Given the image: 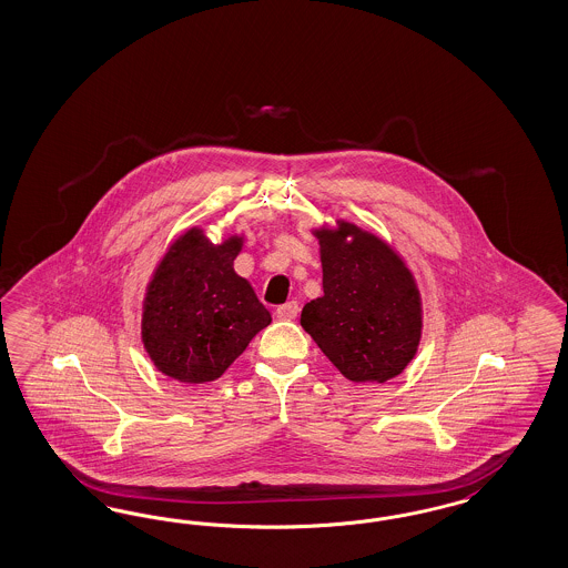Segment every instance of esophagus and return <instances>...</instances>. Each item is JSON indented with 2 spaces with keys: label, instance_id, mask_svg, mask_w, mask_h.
<instances>
[{
  "label": "esophagus",
  "instance_id": "1",
  "mask_svg": "<svg viewBox=\"0 0 568 568\" xmlns=\"http://www.w3.org/2000/svg\"><path fill=\"white\" fill-rule=\"evenodd\" d=\"M275 315H277V320L291 322V320H294V317L298 315V303H296V301H288V303L280 305V307L275 310Z\"/></svg>",
  "mask_w": 568,
  "mask_h": 568
}]
</instances>
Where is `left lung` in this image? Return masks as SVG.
<instances>
[{
    "label": "left lung",
    "instance_id": "obj_1",
    "mask_svg": "<svg viewBox=\"0 0 568 568\" xmlns=\"http://www.w3.org/2000/svg\"><path fill=\"white\" fill-rule=\"evenodd\" d=\"M324 294L301 312V326L336 369L357 385L386 383L416 357L422 296L416 275L386 240L351 221L312 227Z\"/></svg>",
    "mask_w": 568,
    "mask_h": 568
}]
</instances>
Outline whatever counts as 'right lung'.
Returning <instances> with one entry per match:
<instances>
[{
    "label": "right lung",
    "instance_id": "obj_1",
    "mask_svg": "<svg viewBox=\"0 0 568 568\" xmlns=\"http://www.w3.org/2000/svg\"><path fill=\"white\" fill-rule=\"evenodd\" d=\"M246 232L215 244L201 225L171 240L142 301V345L154 367L185 385L217 381L272 313L236 274Z\"/></svg>",
    "mask_w": 568,
    "mask_h": 568
}]
</instances>
